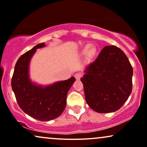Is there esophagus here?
<instances>
[{
    "label": "esophagus",
    "mask_w": 147,
    "mask_h": 147,
    "mask_svg": "<svg viewBox=\"0 0 147 147\" xmlns=\"http://www.w3.org/2000/svg\"><path fill=\"white\" fill-rule=\"evenodd\" d=\"M81 77H82V74L80 73V72H77V73H76L75 75V77L77 80H79Z\"/></svg>",
    "instance_id": "obj_1"
}]
</instances>
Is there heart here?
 I'll return each mask as SVG.
<instances>
[{
  "instance_id": "1",
  "label": "heart",
  "mask_w": 147,
  "mask_h": 147,
  "mask_svg": "<svg viewBox=\"0 0 147 147\" xmlns=\"http://www.w3.org/2000/svg\"><path fill=\"white\" fill-rule=\"evenodd\" d=\"M83 53L84 54H86V53H88V55L90 57H94L95 54L96 53V48L95 47H93L92 46L91 47V45H87L85 46V47L83 49Z\"/></svg>"
}]
</instances>
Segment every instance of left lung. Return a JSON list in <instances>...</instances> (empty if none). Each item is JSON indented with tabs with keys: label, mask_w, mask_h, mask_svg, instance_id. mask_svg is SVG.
Here are the masks:
<instances>
[{
	"label": "left lung",
	"mask_w": 147,
	"mask_h": 147,
	"mask_svg": "<svg viewBox=\"0 0 147 147\" xmlns=\"http://www.w3.org/2000/svg\"><path fill=\"white\" fill-rule=\"evenodd\" d=\"M84 72L81 81L85 100L96 112L119 110L131 94L133 68L124 52L116 46L104 47Z\"/></svg>",
	"instance_id": "1"
}]
</instances>
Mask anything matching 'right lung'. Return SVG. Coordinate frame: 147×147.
Returning a JSON list of instances; mask_svg holds the SVG:
<instances>
[{"label": "right lung", "instance_id": "add662e5", "mask_svg": "<svg viewBox=\"0 0 147 147\" xmlns=\"http://www.w3.org/2000/svg\"><path fill=\"white\" fill-rule=\"evenodd\" d=\"M45 46L44 42L36 45L20 57L15 66L11 87L18 105L24 113L37 120L48 121L58 117L64 111L68 92L75 78L72 77L45 87L30 81V61L36 50Z\"/></svg>", "mask_w": 147, "mask_h": 147}]
</instances>
